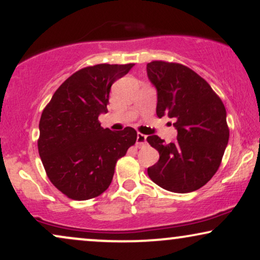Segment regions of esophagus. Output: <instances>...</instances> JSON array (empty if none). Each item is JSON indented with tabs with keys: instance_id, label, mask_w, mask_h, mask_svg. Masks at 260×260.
Segmentation results:
<instances>
[{
	"instance_id": "esophagus-1",
	"label": "esophagus",
	"mask_w": 260,
	"mask_h": 260,
	"mask_svg": "<svg viewBox=\"0 0 260 260\" xmlns=\"http://www.w3.org/2000/svg\"><path fill=\"white\" fill-rule=\"evenodd\" d=\"M145 143H147V136L143 134H137V140H136V144L138 148L143 147V145H145Z\"/></svg>"
}]
</instances>
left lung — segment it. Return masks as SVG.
Wrapping results in <instances>:
<instances>
[{
  "instance_id": "8db88e82",
  "label": "left lung",
  "mask_w": 260,
  "mask_h": 260,
  "mask_svg": "<svg viewBox=\"0 0 260 260\" xmlns=\"http://www.w3.org/2000/svg\"><path fill=\"white\" fill-rule=\"evenodd\" d=\"M147 74L157 91L156 113L168 115L177 130L175 143L166 144L156 135L147 138L159 154L148 175L163 189L190 193L219 169L230 138L226 109L207 81L187 66L151 61Z\"/></svg>"
}]
</instances>
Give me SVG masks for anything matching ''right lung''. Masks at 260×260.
<instances>
[{
	"label": "right lung",
	"instance_id": "right-lung-1",
	"mask_svg": "<svg viewBox=\"0 0 260 260\" xmlns=\"http://www.w3.org/2000/svg\"><path fill=\"white\" fill-rule=\"evenodd\" d=\"M133 66L99 63L77 71L42 111L39 155L48 179L70 199L88 200L108 189L118 158L136 143L133 127L111 131L98 120L108 112L112 84Z\"/></svg>",
	"mask_w": 260,
	"mask_h": 260
}]
</instances>
